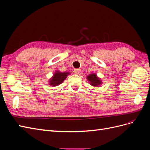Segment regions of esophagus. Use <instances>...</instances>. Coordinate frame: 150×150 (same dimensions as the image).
I'll return each instance as SVG.
<instances>
[{"label": "esophagus", "instance_id": "esophagus-1", "mask_svg": "<svg viewBox=\"0 0 150 150\" xmlns=\"http://www.w3.org/2000/svg\"><path fill=\"white\" fill-rule=\"evenodd\" d=\"M80 72H81V69H75L74 70V73L75 74H79Z\"/></svg>", "mask_w": 150, "mask_h": 150}]
</instances>
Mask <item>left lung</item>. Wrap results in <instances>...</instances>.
I'll use <instances>...</instances> for the list:
<instances>
[{"mask_svg": "<svg viewBox=\"0 0 150 150\" xmlns=\"http://www.w3.org/2000/svg\"><path fill=\"white\" fill-rule=\"evenodd\" d=\"M86 78H87V80L89 81L90 84L94 87H98L103 83L102 80L95 73L89 74L86 76Z\"/></svg>", "mask_w": 150, "mask_h": 150, "instance_id": "obj_1", "label": "left lung"}]
</instances>
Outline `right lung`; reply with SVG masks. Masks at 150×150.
<instances>
[{
	"mask_svg": "<svg viewBox=\"0 0 150 150\" xmlns=\"http://www.w3.org/2000/svg\"><path fill=\"white\" fill-rule=\"evenodd\" d=\"M68 75H70L69 72H61L60 71H56L53 76L49 79V84L53 87L57 86L64 82Z\"/></svg>",
	"mask_w": 150,
	"mask_h": 150,
	"instance_id": "right-lung-1",
	"label": "right lung"
}]
</instances>
